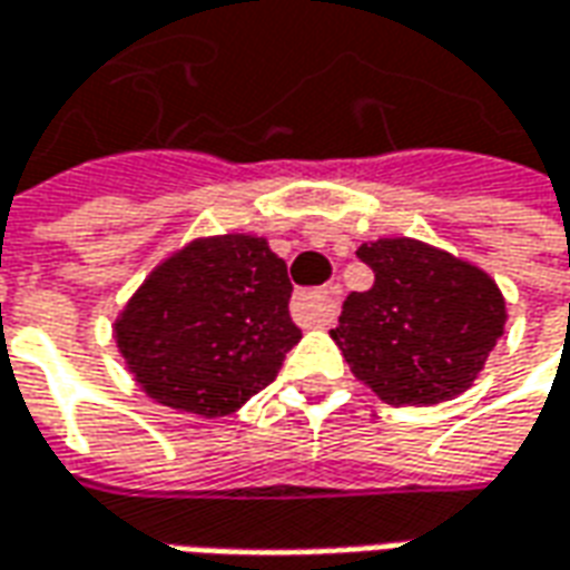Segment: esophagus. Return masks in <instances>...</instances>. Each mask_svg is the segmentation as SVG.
I'll return each mask as SVG.
<instances>
[{
    "label": "esophagus",
    "instance_id": "1",
    "mask_svg": "<svg viewBox=\"0 0 570 570\" xmlns=\"http://www.w3.org/2000/svg\"><path fill=\"white\" fill-rule=\"evenodd\" d=\"M293 317L302 326H326L333 321V289H312L293 296Z\"/></svg>",
    "mask_w": 570,
    "mask_h": 570
}]
</instances>
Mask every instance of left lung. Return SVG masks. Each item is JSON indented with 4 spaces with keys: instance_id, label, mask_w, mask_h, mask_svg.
I'll return each instance as SVG.
<instances>
[{
    "instance_id": "left-lung-1",
    "label": "left lung",
    "mask_w": 570,
    "mask_h": 570,
    "mask_svg": "<svg viewBox=\"0 0 570 570\" xmlns=\"http://www.w3.org/2000/svg\"><path fill=\"white\" fill-rule=\"evenodd\" d=\"M373 268L367 293L345 298L330 333L354 380L385 404L432 407L479 380L507 326V298L491 274L416 237L357 246Z\"/></svg>"
}]
</instances>
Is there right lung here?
<instances>
[{
	"instance_id": "1",
	"label": "right lung",
	"mask_w": 570,
	"mask_h": 570,
	"mask_svg": "<svg viewBox=\"0 0 570 570\" xmlns=\"http://www.w3.org/2000/svg\"><path fill=\"white\" fill-rule=\"evenodd\" d=\"M284 258L258 234H209L154 265L114 321L138 389L163 407L230 416L302 340Z\"/></svg>"
}]
</instances>
